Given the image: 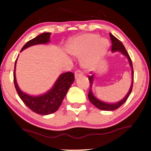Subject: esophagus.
I'll list each match as a JSON object with an SVG mask.
<instances>
[{"label": "esophagus", "mask_w": 151, "mask_h": 151, "mask_svg": "<svg viewBox=\"0 0 151 151\" xmlns=\"http://www.w3.org/2000/svg\"><path fill=\"white\" fill-rule=\"evenodd\" d=\"M83 76V73H82L80 71H79V70H78V71H76L75 72V78H76L80 77V76Z\"/></svg>", "instance_id": "esophagus-1"}]
</instances>
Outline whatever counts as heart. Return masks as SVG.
Segmentation results:
<instances>
[{"mask_svg":"<svg viewBox=\"0 0 151 151\" xmlns=\"http://www.w3.org/2000/svg\"><path fill=\"white\" fill-rule=\"evenodd\" d=\"M109 47V41L95 34H85L72 39L67 47L70 54L76 57L82 55L81 63L84 67L91 68L103 58Z\"/></svg>","mask_w":151,"mask_h":151,"instance_id":"1","label":"heart"}]
</instances>
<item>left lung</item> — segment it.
Listing matches in <instances>:
<instances>
[{"label": "left lung", "mask_w": 151, "mask_h": 151, "mask_svg": "<svg viewBox=\"0 0 151 151\" xmlns=\"http://www.w3.org/2000/svg\"><path fill=\"white\" fill-rule=\"evenodd\" d=\"M110 35V38L111 40V42H112V47H111V51L112 52H116V51H119L122 54L125 55L126 57L127 58L129 62L130 67L131 68V74H132V81H131V86H130L129 92L127 93V94L126 95V96L122 100L117 102L115 103H108L103 102V101L99 100L96 98V96H94L93 93L92 91V84L93 83V80H94V74L93 75L91 76L88 77V80H89L90 82V88L89 91H88V98L89 99L90 102L92 103L94 106H96L97 108L100 109V110L102 111H114L116 110L117 109H118L119 107H120L129 98V96L131 94L132 91V88H133V65H132V61L131 60V58H130L129 53H128L127 51L126 50L124 46L122 43L121 41H119L118 39L112 35L111 34H109Z\"/></svg>", "instance_id": "1"}]
</instances>
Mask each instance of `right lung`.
Instances as JSON below:
<instances>
[{"instance_id": "obj_1", "label": "right lung", "mask_w": 151, "mask_h": 151, "mask_svg": "<svg viewBox=\"0 0 151 151\" xmlns=\"http://www.w3.org/2000/svg\"><path fill=\"white\" fill-rule=\"evenodd\" d=\"M50 36L51 33L49 32L38 35L36 38L28 41L20 51L34 45L47 44L50 42ZM16 61L17 59L14 67V82L16 91L22 102L28 108L37 114L46 115L55 113L61 105L68 90L74 82V74L72 72L62 73L48 91L39 96H31L21 91L18 85L16 78Z\"/></svg>"}]
</instances>
